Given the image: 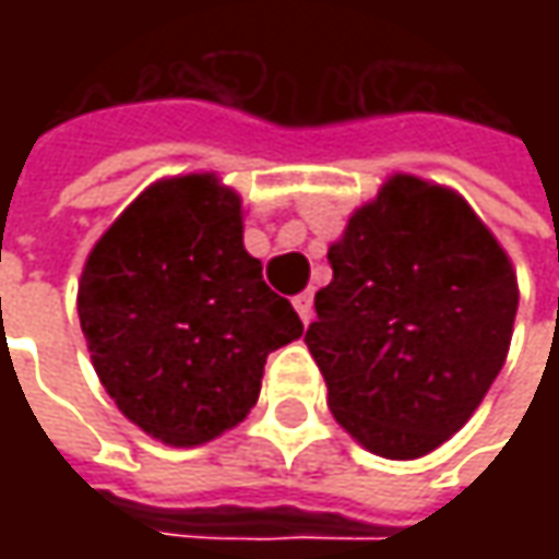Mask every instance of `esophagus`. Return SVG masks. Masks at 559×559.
<instances>
[{
  "label": "esophagus",
  "mask_w": 559,
  "mask_h": 559,
  "mask_svg": "<svg viewBox=\"0 0 559 559\" xmlns=\"http://www.w3.org/2000/svg\"><path fill=\"white\" fill-rule=\"evenodd\" d=\"M292 305H295V311H298V317H301V323H311V317H313L311 292H301V295H295V298H292Z\"/></svg>",
  "instance_id": "esophagus-1"
}]
</instances>
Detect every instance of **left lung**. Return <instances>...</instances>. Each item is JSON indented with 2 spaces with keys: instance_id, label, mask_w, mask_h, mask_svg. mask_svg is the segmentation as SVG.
I'll use <instances>...</instances> for the list:
<instances>
[{
  "instance_id": "obj_1",
  "label": "left lung",
  "mask_w": 559,
  "mask_h": 559,
  "mask_svg": "<svg viewBox=\"0 0 559 559\" xmlns=\"http://www.w3.org/2000/svg\"><path fill=\"white\" fill-rule=\"evenodd\" d=\"M305 342L333 417L373 454L436 451L504 367L520 305L504 248L461 195L392 177L330 248Z\"/></svg>"
}]
</instances>
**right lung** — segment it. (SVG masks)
Listing matches in <instances>:
<instances>
[{
	"label": "right lung",
	"instance_id": "obj_1",
	"mask_svg": "<svg viewBox=\"0 0 559 559\" xmlns=\"http://www.w3.org/2000/svg\"><path fill=\"white\" fill-rule=\"evenodd\" d=\"M120 414L189 448L242 423L270 352L305 333L242 246L239 195L211 174L145 189L90 251L76 295Z\"/></svg>",
	"mask_w": 559,
	"mask_h": 559
}]
</instances>
